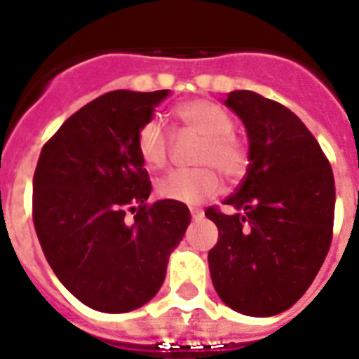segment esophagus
<instances>
[{"instance_id": "obj_1", "label": "esophagus", "mask_w": 359, "mask_h": 359, "mask_svg": "<svg viewBox=\"0 0 359 359\" xmlns=\"http://www.w3.org/2000/svg\"><path fill=\"white\" fill-rule=\"evenodd\" d=\"M190 214H191V218L196 219V222L203 219V216H205V212H203L201 208H190Z\"/></svg>"}]
</instances>
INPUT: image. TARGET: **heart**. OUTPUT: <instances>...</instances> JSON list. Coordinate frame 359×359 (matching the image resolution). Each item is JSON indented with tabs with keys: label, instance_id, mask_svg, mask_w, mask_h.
<instances>
[{
	"label": "heart",
	"instance_id": "heart-1",
	"mask_svg": "<svg viewBox=\"0 0 359 359\" xmlns=\"http://www.w3.org/2000/svg\"><path fill=\"white\" fill-rule=\"evenodd\" d=\"M175 117L184 128L205 137L196 156V163L201 168L179 169L162 177L156 182L158 196L175 203L199 205L212 199L222 188L214 168L231 182L244 177L250 165V151L233 134L235 121L227 109L212 100L197 98L177 106ZM135 147L141 160L149 168L158 169L168 163L171 140L160 121L149 119L135 134Z\"/></svg>",
	"mask_w": 359,
	"mask_h": 359
}]
</instances>
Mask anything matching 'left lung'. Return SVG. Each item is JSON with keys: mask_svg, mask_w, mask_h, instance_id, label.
I'll return each instance as SVG.
<instances>
[{"mask_svg": "<svg viewBox=\"0 0 359 359\" xmlns=\"http://www.w3.org/2000/svg\"><path fill=\"white\" fill-rule=\"evenodd\" d=\"M225 106L250 140L242 184L208 207L218 244L208 251L214 289L235 311L272 317L309 289L328 255L334 233L335 182L315 135L283 104L253 91H233Z\"/></svg>", "mask_w": 359, "mask_h": 359, "instance_id": "obj_1", "label": "left lung"}]
</instances>
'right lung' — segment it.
<instances>
[{"mask_svg":"<svg viewBox=\"0 0 359 359\" xmlns=\"http://www.w3.org/2000/svg\"><path fill=\"white\" fill-rule=\"evenodd\" d=\"M168 95L121 89L95 98L61 124L36 162L33 224L42 251L59 281L97 311H134L154 298L190 225L184 203H147L151 180L135 147Z\"/></svg>","mask_w":359,"mask_h":359,"instance_id":"1","label":"right lung"}]
</instances>
